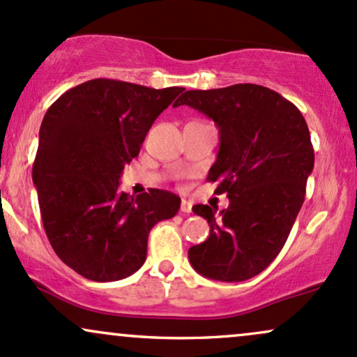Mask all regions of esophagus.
<instances>
[{
    "label": "esophagus",
    "mask_w": 357,
    "mask_h": 357,
    "mask_svg": "<svg viewBox=\"0 0 357 357\" xmlns=\"http://www.w3.org/2000/svg\"><path fill=\"white\" fill-rule=\"evenodd\" d=\"M180 211H182L183 214H190V212H192V204H190V200L182 199V204H180Z\"/></svg>",
    "instance_id": "esophagus-1"
}]
</instances>
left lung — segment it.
<instances>
[{
    "instance_id": "8db88e82",
    "label": "left lung",
    "mask_w": 357,
    "mask_h": 357,
    "mask_svg": "<svg viewBox=\"0 0 357 357\" xmlns=\"http://www.w3.org/2000/svg\"><path fill=\"white\" fill-rule=\"evenodd\" d=\"M190 106L219 128V153L207 180L226 192L219 212L197 204L209 238L192 246L194 270L219 282H244L261 273L285 244L305 199L314 148L303 116L278 92L256 84L187 91L174 106Z\"/></svg>"
}]
</instances>
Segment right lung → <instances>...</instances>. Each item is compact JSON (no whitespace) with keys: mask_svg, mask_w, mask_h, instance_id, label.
Returning a JSON list of instances; mask_svg holds the SVG:
<instances>
[{"mask_svg":"<svg viewBox=\"0 0 357 357\" xmlns=\"http://www.w3.org/2000/svg\"><path fill=\"white\" fill-rule=\"evenodd\" d=\"M182 91L92 79L63 92L43 116L31 172L43 229L59 258L84 278L133 275L146 259L151 227L178 212L172 192L133 197L119 192V178Z\"/></svg>","mask_w":357,"mask_h":357,"instance_id":"obj_1","label":"right lung"}]
</instances>
